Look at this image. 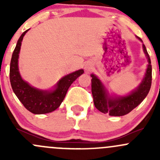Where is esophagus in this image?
Instances as JSON below:
<instances>
[{
  "mask_svg": "<svg viewBox=\"0 0 160 160\" xmlns=\"http://www.w3.org/2000/svg\"><path fill=\"white\" fill-rule=\"evenodd\" d=\"M85 70H86L87 71H90V67H85Z\"/></svg>",
  "mask_w": 160,
  "mask_h": 160,
  "instance_id": "34e87169",
  "label": "esophagus"
}]
</instances>
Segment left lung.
Masks as SVG:
<instances>
[{
    "instance_id": "1",
    "label": "left lung",
    "mask_w": 160,
    "mask_h": 160,
    "mask_svg": "<svg viewBox=\"0 0 160 160\" xmlns=\"http://www.w3.org/2000/svg\"><path fill=\"white\" fill-rule=\"evenodd\" d=\"M141 42L142 39L137 37ZM143 51L148 59V67L142 81L139 86L126 96H109L101 80L91 74V92L93 104L98 110L111 116H123L128 114L137 107L146 98L149 93L152 84V65L150 57L145 45H142Z\"/></svg>"
}]
</instances>
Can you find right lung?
Instances as JSON below:
<instances>
[{
    "instance_id": "obj_1",
    "label": "right lung",
    "mask_w": 160,
    "mask_h": 160,
    "mask_svg": "<svg viewBox=\"0 0 160 160\" xmlns=\"http://www.w3.org/2000/svg\"><path fill=\"white\" fill-rule=\"evenodd\" d=\"M24 32L18 40L13 52L10 64V82L13 91L24 107L35 114H46L57 109L63 101L67 92L72 82L83 73V70H79L62 77L52 90H42L33 88L22 80L18 70V56L24 35Z\"/></svg>"
}]
</instances>
